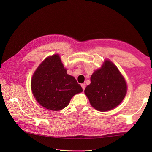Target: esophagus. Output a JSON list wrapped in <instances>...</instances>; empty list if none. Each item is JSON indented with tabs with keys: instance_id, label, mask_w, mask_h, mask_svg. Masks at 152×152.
<instances>
[{
	"instance_id": "1",
	"label": "esophagus",
	"mask_w": 152,
	"mask_h": 152,
	"mask_svg": "<svg viewBox=\"0 0 152 152\" xmlns=\"http://www.w3.org/2000/svg\"><path fill=\"white\" fill-rule=\"evenodd\" d=\"M81 86H82V89H83V91H84V90H85V88H86V84H85V83H82V84H81Z\"/></svg>"
}]
</instances>
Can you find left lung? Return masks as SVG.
<instances>
[{"instance_id":"1","label":"left lung","mask_w":152,"mask_h":152,"mask_svg":"<svg viewBox=\"0 0 152 152\" xmlns=\"http://www.w3.org/2000/svg\"><path fill=\"white\" fill-rule=\"evenodd\" d=\"M84 92L93 107L105 112L121 102L127 93V84L118 68L106 60L101 69L92 74L91 83Z\"/></svg>"}]
</instances>
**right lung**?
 <instances>
[{"label":"right lung","instance_id":"obj_1","mask_svg":"<svg viewBox=\"0 0 152 152\" xmlns=\"http://www.w3.org/2000/svg\"><path fill=\"white\" fill-rule=\"evenodd\" d=\"M31 89L37 102L51 110L65 108L76 93L83 91L73 76L67 74L57 54L46 58L35 71Z\"/></svg>","mask_w":152,"mask_h":152}]
</instances>
